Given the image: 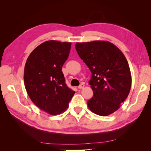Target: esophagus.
Masks as SVG:
<instances>
[{"mask_svg": "<svg viewBox=\"0 0 151 151\" xmlns=\"http://www.w3.org/2000/svg\"><path fill=\"white\" fill-rule=\"evenodd\" d=\"M84 88V85L83 84H81V85H79V86H78V88L79 89H83V88Z\"/></svg>", "mask_w": 151, "mask_h": 151, "instance_id": "esophagus-1", "label": "esophagus"}]
</instances>
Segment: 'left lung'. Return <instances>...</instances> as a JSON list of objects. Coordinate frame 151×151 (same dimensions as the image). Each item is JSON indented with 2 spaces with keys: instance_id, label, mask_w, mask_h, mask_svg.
Returning <instances> with one entry per match:
<instances>
[{
  "instance_id": "8db88e82",
  "label": "left lung",
  "mask_w": 151,
  "mask_h": 151,
  "mask_svg": "<svg viewBox=\"0 0 151 151\" xmlns=\"http://www.w3.org/2000/svg\"><path fill=\"white\" fill-rule=\"evenodd\" d=\"M76 49L92 73L89 84L93 96L88 101L89 109L103 116L116 111L129 96L132 85L125 55L108 41L76 43Z\"/></svg>"
}]
</instances>
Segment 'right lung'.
Returning a JSON list of instances; mask_svg holds the SVG:
<instances>
[{
	"label": "right lung",
	"mask_w": 151,
	"mask_h": 151,
	"mask_svg": "<svg viewBox=\"0 0 151 151\" xmlns=\"http://www.w3.org/2000/svg\"><path fill=\"white\" fill-rule=\"evenodd\" d=\"M70 48V42L47 41L34 49L26 62L27 93L36 106L50 115L65 111L75 94L65 84L62 71Z\"/></svg>",
	"instance_id": "add662e5"
}]
</instances>
